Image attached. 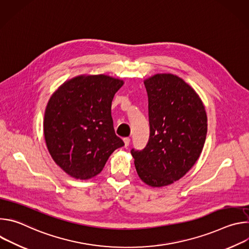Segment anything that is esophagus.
<instances>
[{"label": "esophagus", "instance_id": "34e87169", "mask_svg": "<svg viewBox=\"0 0 249 249\" xmlns=\"http://www.w3.org/2000/svg\"><path fill=\"white\" fill-rule=\"evenodd\" d=\"M123 141H124V145H125V147L127 148L128 146H129V144H130V138H124L123 139Z\"/></svg>", "mask_w": 249, "mask_h": 249}]
</instances>
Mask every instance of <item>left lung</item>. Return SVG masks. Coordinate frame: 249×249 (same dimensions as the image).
<instances>
[{
	"mask_svg": "<svg viewBox=\"0 0 249 249\" xmlns=\"http://www.w3.org/2000/svg\"><path fill=\"white\" fill-rule=\"evenodd\" d=\"M149 98L150 139L131 154L142 181L172 184L198 160L207 136V113L198 93L181 78L157 74L144 81Z\"/></svg>",
	"mask_w": 249,
	"mask_h": 249,
	"instance_id": "left-lung-1",
	"label": "left lung"
}]
</instances>
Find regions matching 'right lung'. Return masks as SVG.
Segmentation results:
<instances>
[{"label":"right lung","mask_w":249,"mask_h":249,"mask_svg":"<svg viewBox=\"0 0 249 249\" xmlns=\"http://www.w3.org/2000/svg\"><path fill=\"white\" fill-rule=\"evenodd\" d=\"M123 84L106 75H82L51 95L43 121L45 143L53 160L70 176L94 177L124 146L111 117L113 97Z\"/></svg>","instance_id":"right-lung-1"}]
</instances>
